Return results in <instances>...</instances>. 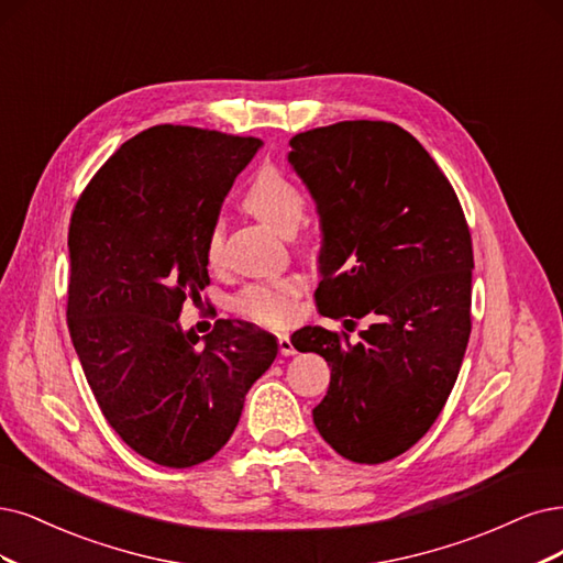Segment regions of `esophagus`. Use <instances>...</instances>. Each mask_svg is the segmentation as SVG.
<instances>
[{
  "label": "esophagus",
  "mask_w": 563,
  "mask_h": 563,
  "mask_svg": "<svg viewBox=\"0 0 563 563\" xmlns=\"http://www.w3.org/2000/svg\"><path fill=\"white\" fill-rule=\"evenodd\" d=\"M278 347H280V355H285V357H289V355H295V345H292V341H289V336H278Z\"/></svg>",
  "instance_id": "obj_1"
}]
</instances>
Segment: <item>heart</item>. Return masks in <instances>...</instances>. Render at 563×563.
Instances as JSON below:
<instances>
[{
    "mask_svg": "<svg viewBox=\"0 0 563 563\" xmlns=\"http://www.w3.org/2000/svg\"><path fill=\"white\" fill-rule=\"evenodd\" d=\"M243 206L250 213L271 224L280 234H292L306 218V197L299 187L276 169L260 172L243 195ZM224 255V229L216 222L206 234V260L218 266ZM299 283L295 278H268L243 287L234 306L245 318L262 324L283 327L295 316V299Z\"/></svg>",
    "mask_w": 563,
    "mask_h": 563,
    "instance_id": "obj_1",
    "label": "heart"
}]
</instances>
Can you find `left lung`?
I'll list each match as a JSON object with an SVG mask.
<instances>
[{"mask_svg":"<svg viewBox=\"0 0 563 563\" xmlns=\"http://www.w3.org/2000/svg\"><path fill=\"white\" fill-rule=\"evenodd\" d=\"M289 148L322 229L320 316L347 331L371 320L357 341L320 324L292 334L331 366L313 422L345 460L383 464L422 439L460 376L473 271L464 211L422 143L391 122H339Z\"/></svg>","mask_w":563,"mask_h":563,"instance_id":"1","label":"left lung"}]
</instances>
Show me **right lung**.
Returning <instances> with one entry per match:
<instances>
[{
  "mask_svg": "<svg viewBox=\"0 0 563 563\" xmlns=\"http://www.w3.org/2000/svg\"><path fill=\"white\" fill-rule=\"evenodd\" d=\"M253 136L157 124L120 145L69 227L67 322L88 385L120 439L145 460L190 468L224 448L278 341L253 322L183 329L208 285L206 234Z\"/></svg>",
  "mask_w": 563,
  "mask_h": 563,
  "instance_id": "add662e5",
  "label": "right lung"
}]
</instances>
